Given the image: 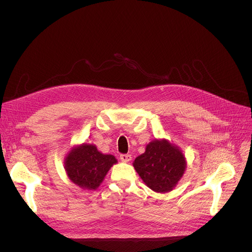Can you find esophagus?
<instances>
[{"instance_id": "esophagus-1", "label": "esophagus", "mask_w": 252, "mask_h": 252, "mask_svg": "<svg viewBox=\"0 0 252 252\" xmlns=\"http://www.w3.org/2000/svg\"><path fill=\"white\" fill-rule=\"evenodd\" d=\"M120 159L122 162H129L131 161V155H120Z\"/></svg>"}]
</instances>
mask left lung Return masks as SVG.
Here are the masks:
<instances>
[{
	"label": "left lung",
	"mask_w": 252,
	"mask_h": 252,
	"mask_svg": "<svg viewBox=\"0 0 252 252\" xmlns=\"http://www.w3.org/2000/svg\"><path fill=\"white\" fill-rule=\"evenodd\" d=\"M134 169L150 189L167 192L177 185L186 168L185 158L178 147L167 141H154L136 158Z\"/></svg>",
	"instance_id": "8db88e82"
}]
</instances>
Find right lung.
<instances>
[{"mask_svg":"<svg viewBox=\"0 0 252 252\" xmlns=\"http://www.w3.org/2000/svg\"><path fill=\"white\" fill-rule=\"evenodd\" d=\"M117 163L111 155H103L94 145L83 144L71 150L65 159L69 179L81 188L94 190L100 186L110 167Z\"/></svg>","mask_w":252,"mask_h":252,"instance_id":"add662e5","label":"right lung"}]
</instances>
